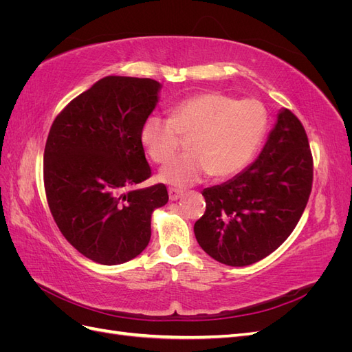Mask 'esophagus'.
Listing matches in <instances>:
<instances>
[{"instance_id": "esophagus-1", "label": "esophagus", "mask_w": 352, "mask_h": 352, "mask_svg": "<svg viewBox=\"0 0 352 352\" xmlns=\"http://www.w3.org/2000/svg\"><path fill=\"white\" fill-rule=\"evenodd\" d=\"M182 195H184V190L176 189V188H170L168 189V198H170V201H177Z\"/></svg>"}]
</instances>
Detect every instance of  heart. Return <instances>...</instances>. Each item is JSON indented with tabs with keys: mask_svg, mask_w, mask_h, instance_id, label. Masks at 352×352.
Wrapping results in <instances>:
<instances>
[{
	"mask_svg": "<svg viewBox=\"0 0 352 352\" xmlns=\"http://www.w3.org/2000/svg\"><path fill=\"white\" fill-rule=\"evenodd\" d=\"M267 129V111L257 100L225 92H202L177 102L170 117L150 116L141 141L154 163L164 164L179 151L180 138L189 140V154L166 164L160 179L189 186L211 175L225 179L248 164Z\"/></svg>",
	"mask_w": 352,
	"mask_h": 352,
	"instance_id": "heart-1",
	"label": "heart"
}]
</instances>
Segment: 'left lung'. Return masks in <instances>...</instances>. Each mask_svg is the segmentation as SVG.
Listing matches in <instances>:
<instances>
[{
  "label": "left lung",
  "instance_id": "left-lung-1",
  "mask_svg": "<svg viewBox=\"0 0 352 352\" xmlns=\"http://www.w3.org/2000/svg\"><path fill=\"white\" fill-rule=\"evenodd\" d=\"M313 186V155L300 119L279 113L258 158L229 182L202 190L206 212L195 221L210 257L243 267L267 257L300 221Z\"/></svg>",
  "mask_w": 352,
  "mask_h": 352
}]
</instances>
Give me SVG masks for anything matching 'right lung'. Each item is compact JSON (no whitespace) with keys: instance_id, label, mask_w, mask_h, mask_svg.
Here are the masks:
<instances>
[{"instance_id":"right-lung-1","label":"right lung","mask_w":352,"mask_h":352,"mask_svg":"<svg viewBox=\"0 0 352 352\" xmlns=\"http://www.w3.org/2000/svg\"><path fill=\"white\" fill-rule=\"evenodd\" d=\"M160 83L107 76L73 98L52 122L44 151L48 207L63 236L105 265L135 258L151 238V216L167 204L163 184L133 189L151 176L141 129Z\"/></svg>"}]
</instances>
